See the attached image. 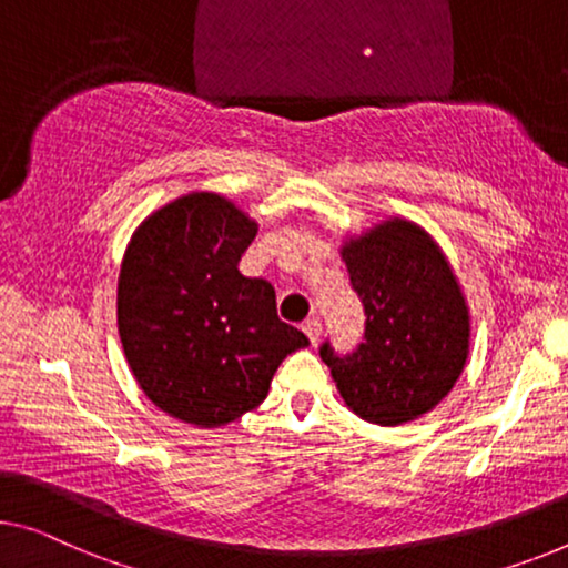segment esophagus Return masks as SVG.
I'll return each instance as SVG.
<instances>
[{
	"mask_svg": "<svg viewBox=\"0 0 568 568\" xmlns=\"http://www.w3.org/2000/svg\"><path fill=\"white\" fill-rule=\"evenodd\" d=\"M303 332H306V336L311 338V344H316L318 342V336H321V321L318 318H306L303 321Z\"/></svg>",
	"mask_w": 568,
	"mask_h": 568,
	"instance_id": "1",
	"label": "esophagus"
}]
</instances>
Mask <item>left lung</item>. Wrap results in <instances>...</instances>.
Returning <instances> with one entry per match:
<instances>
[{
  "instance_id": "obj_1",
  "label": "left lung",
  "mask_w": 568,
  "mask_h": 568,
  "mask_svg": "<svg viewBox=\"0 0 568 568\" xmlns=\"http://www.w3.org/2000/svg\"><path fill=\"white\" fill-rule=\"evenodd\" d=\"M365 334L349 354L318 346L344 403L377 426L428 413L459 379L469 352V313L430 236L410 222L379 224L344 247Z\"/></svg>"
}]
</instances>
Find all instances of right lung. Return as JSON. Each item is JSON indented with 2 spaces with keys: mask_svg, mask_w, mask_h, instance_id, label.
Listing matches in <instances>:
<instances>
[{
  "mask_svg": "<svg viewBox=\"0 0 568 568\" xmlns=\"http://www.w3.org/2000/svg\"><path fill=\"white\" fill-rule=\"evenodd\" d=\"M257 234L216 193L155 211L124 252L116 321L126 362L160 410L193 426H224L257 408L287 354L308 336L277 318L275 287L244 277Z\"/></svg>",
  "mask_w": 568,
  "mask_h": 568,
  "instance_id": "obj_1",
  "label": "right lung"
}]
</instances>
